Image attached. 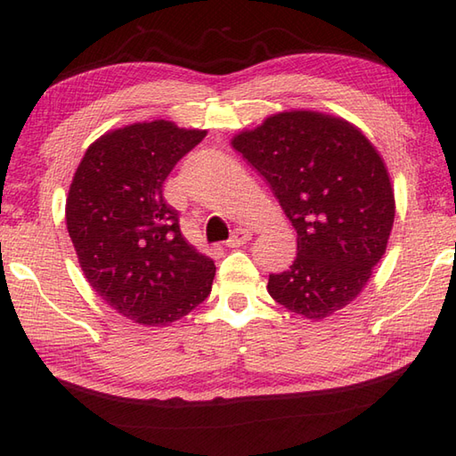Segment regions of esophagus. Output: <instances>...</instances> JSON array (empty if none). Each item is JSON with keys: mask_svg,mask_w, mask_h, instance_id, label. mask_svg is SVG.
I'll return each mask as SVG.
<instances>
[{"mask_svg": "<svg viewBox=\"0 0 456 456\" xmlns=\"http://www.w3.org/2000/svg\"><path fill=\"white\" fill-rule=\"evenodd\" d=\"M247 240H250V231L248 229H235L233 231V235L229 237V240H227V247H240V245H245Z\"/></svg>", "mask_w": 456, "mask_h": 456, "instance_id": "obj_1", "label": "esophagus"}]
</instances>
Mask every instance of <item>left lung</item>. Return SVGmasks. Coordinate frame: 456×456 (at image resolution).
<instances>
[{
  "mask_svg": "<svg viewBox=\"0 0 456 456\" xmlns=\"http://www.w3.org/2000/svg\"><path fill=\"white\" fill-rule=\"evenodd\" d=\"M273 190L297 233V256L268 294L323 319L361 294L386 253L394 191L380 154L345 119L286 111L231 141Z\"/></svg>",
  "mask_w": 456,
  "mask_h": 456,
  "instance_id": "left-lung-1",
  "label": "left lung"
}]
</instances>
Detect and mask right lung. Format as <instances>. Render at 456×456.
<instances>
[{"label":"right lung","instance_id":"obj_1","mask_svg":"<svg viewBox=\"0 0 456 456\" xmlns=\"http://www.w3.org/2000/svg\"><path fill=\"white\" fill-rule=\"evenodd\" d=\"M203 137L162 119L134 123L95 141L74 174L66 225L84 276L134 323L168 325L211 292L216 265L183 239L162 196L164 180Z\"/></svg>","mask_w":456,"mask_h":456}]
</instances>
